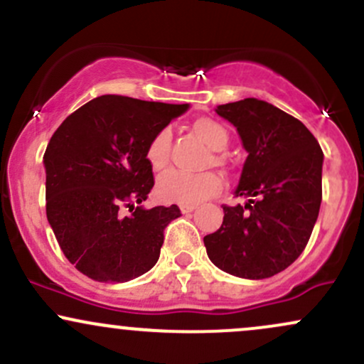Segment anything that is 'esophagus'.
Returning <instances> with one entry per match:
<instances>
[{
  "label": "esophagus",
  "instance_id": "obj_1",
  "mask_svg": "<svg viewBox=\"0 0 364 364\" xmlns=\"http://www.w3.org/2000/svg\"><path fill=\"white\" fill-rule=\"evenodd\" d=\"M179 208H181L183 214H190V212H193L196 205L195 203H179Z\"/></svg>",
  "mask_w": 364,
  "mask_h": 364
}]
</instances>
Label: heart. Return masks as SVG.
<instances>
[{
    "mask_svg": "<svg viewBox=\"0 0 364 364\" xmlns=\"http://www.w3.org/2000/svg\"><path fill=\"white\" fill-rule=\"evenodd\" d=\"M191 129L196 136H200L212 150H224L229 144V133L223 123L212 118H198L193 121ZM169 149H171V132L169 128L159 129L150 139L145 150L149 166L156 173H164L169 168ZM215 164H224V159L217 156ZM223 186V181L212 171L200 174L179 173L171 171L159 179L157 193L166 202L178 203H198L202 200L210 198Z\"/></svg>",
    "mask_w": 364,
    "mask_h": 364,
    "instance_id": "b5f03b06",
    "label": "heart"
}]
</instances>
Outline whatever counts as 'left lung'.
Wrapping results in <instances>:
<instances>
[{
	"label": "left lung",
	"mask_w": 364,
	"mask_h": 364,
	"mask_svg": "<svg viewBox=\"0 0 364 364\" xmlns=\"http://www.w3.org/2000/svg\"><path fill=\"white\" fill-rule=\"evenodd\" d=\"M248 152L236 196L245 207L224 205L223 225L203 237L207 255L224 272L267 279L291 265L310 240L321 203L318 141L299 119L248 97L217 106Z\"/></svg>",
	"instance_id": "left-lung-1"
}]
</instances>
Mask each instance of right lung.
Segmentation results:
<instances>
[{
    "label": "right lung",
    "mask_w": 364,
    "mask_h": 364,
    "mask_svg": "<svg viewBox=\"0 0 364 364\" xmlns=\"http://www.w3.org/2000/svg\"><path fill=\"white\" fill-rule=\"evenodd\" d=\"M188 104L101 95L72 112L44 154L46 214L61 252L87 277L127 282L159 260L178 205L144 208L154 188L145 150Z\"/></svg>",
    "instance_id": "add662e5"
}]
</instances>
